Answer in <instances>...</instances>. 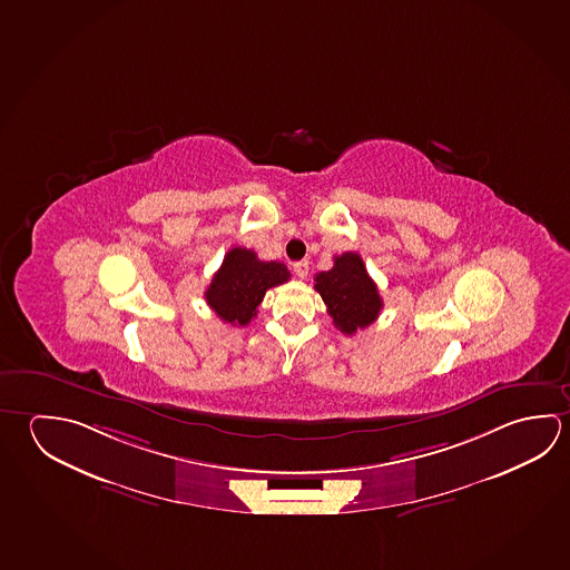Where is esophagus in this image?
I'll list each match as a JSON object with an SVG mask.
<instances>
[{"mask_svg":"<svg viewBox=\"0 0 570 570\" xmlns=\"http://www.w3.org/2000/svg\"><path fill=\"white\" fill-rule=\"evenodd\" d=\"M292 268H294V274H296V276H298V278H306V276H308V271H309L308 261L296 262V264H294V266H292Z\"/></svg>","mask_w":570,"mask_h":570,"instance_id":"1","label":"esophagus"}]
</instances>
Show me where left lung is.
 <instances>
[{
  "mask_svg": "<svg viewBox=\"0 0 570 570\" xmlns=\"http://www.w3.org/2000/svg\"><path fill=\"white\" fill-rule=\"evenodd\" d=\"M314 282L340 332L352 336L379 318L382 298L356 252L336 256L332 271L320 272Z\"/></svg>",
  "mask_w": 570,
  "mask_h": 570,
  "instance_id": "obj_1",
  "label": "left lung"
}]
</instances>
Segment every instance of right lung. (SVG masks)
<instances>
[{
    "label": "right lung",
    "instance_id": "add662e5",
    "mask_svg": "<svg viewBox=\"0 0 570 570\" xmlns=\"http://www.w3.org/2000/svg\"><path fill=\"white\" fill-rule=\"evenodd\" d=\"M289 281L282 262L258 261L256 252L232 248L206 289V302L222 322L246 326L256 314L268 289Z\"/></svg>",
    "mask_w": 570,
    "mask_h": 570
}]
</instances>
